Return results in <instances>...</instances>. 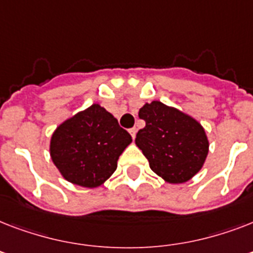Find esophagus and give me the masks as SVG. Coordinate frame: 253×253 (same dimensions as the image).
<instances>
[{"label": "esophagus", "instance_id": "1", "mask_svg": "<svg viewBox=\"0 0 253 253\" xmlns=\"http://www.w3.org/2000/svg\"><path fill=\"white\" fill-rule=\"evenodd\" d=\"M128 132H130V134H131L132 139H134L135 136H136V128H135V127H131L130 130H128Z\"/></svg>", "mask_w": 253, "mask_h": 253}]
</instances>
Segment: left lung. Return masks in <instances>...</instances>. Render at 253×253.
<instances>
[{"label":"left lung","mask_w":253,"mask_h":253,"mask_svg":"<svg viewBox=\"0 0 253 253\" xmlns=\"http://www.w3.org/2000/svg\"><path fill=\"white\" fill-rule=\"evenodd\" d=\"M139 118L146 126L138 131L135 143L156 174L167 182L181 184L202 168L209 142L196 119L159 101L146 103Z\"/></svg>","instance_id":"8db88e82"}]
</instances>
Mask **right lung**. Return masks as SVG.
Masks as SVG:
<instances>
[{
  "mask_svg": "<svg viewBox=\"0 0 253 253\" xmlns=\"http://www.w3.org/2000/svg\"><path fill=\"white\" fill-rule=\"evenodd\" d=\"M131 135L99 105H91L64 123L51 139V158L65 180L97 188L117 169Z\"/></svg>",
  "mask_w": 253,
  "mask_h": 253,
  "instance_id": "1",
  "label": "right lung"
}]
</instances>
